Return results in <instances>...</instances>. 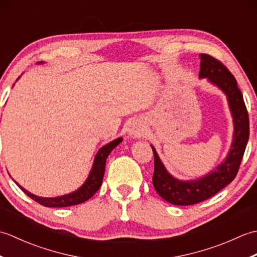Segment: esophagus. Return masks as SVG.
<instances>
[{
  "mask_svg": "<svg viewBox=\"0 0 257 257\" xmlns=\"http://www.w3.org/2000/svg\"><path fill=\"white\" fill-rule=\"evenodd\" d=\"M128 133H129L130 137H133V138L140 137V136L143 135V133H144V125H143V123H141L140 121H138V120H135V121H133L132 123H130L129 128H128Z\"/></svg>",
  "mask_w": 257,
  "mask_h": 257,
  "instance_id": "34e87169",
  "label": "esophagus"
}]
</instances>
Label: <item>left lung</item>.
I'll return each instance as SVG.
<instances>
[{
  "instance_id": "1",
  "label": "left lung",
  "mask_w": 257,
  "mask_h": 257,
  "mask_svg": "<svg viewBox=\"0 0 257 257\" xmlns=\"http://www.w3.org/2000/svg\"><path fill=\"white\" fill-rule=\"evenodd\" d=\"M200 78L221 89L232 113L234 133L231 148L226 158L204 177L195 180H179L168 172L165 165L151 146L155 156V172L152 182L163 200L174 205H192L216 194L236 177L249 136L248 113L236 79L224 65L206 54H200Z\"/></svg>"
}]
</instances>
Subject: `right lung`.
Listing matches in <instances>:
<instances>
[{
    "label": "right lung",
    "mask_w": 257,
    "mask_h": 257,
    "mask_svg": "<svg viewBox=\"0 0 257 257\" xmlns=\"http://www.w3.org/2000/svg\"><path fill=\"white\" fill-rule=\"evenodd\" d=\"M42 63L43 62H40L38 64H42ZM121 141H122V138L119 137L117 139L110 141V143L105 145L103 147H101L95 156V160H94V163H92L91 170L88 174V178H87L86 181L84 182V184L77 190H75L68 194L55 196V198H43V196H37L35 194L29 192V191L25 190L23 187H21L18 182L16 181L14 182L18 184L20 189L22 191H24V193L29 195L31 199L36 201L37 203L47 207H65V206L83 203V202L90 199L91 196L94 195L98 190H99L100 185L102 183L103 174H105L107 158L109 155H110V152L116 148Z\"/></svg>",
    "instance_id": "1"
}]
</instances>
